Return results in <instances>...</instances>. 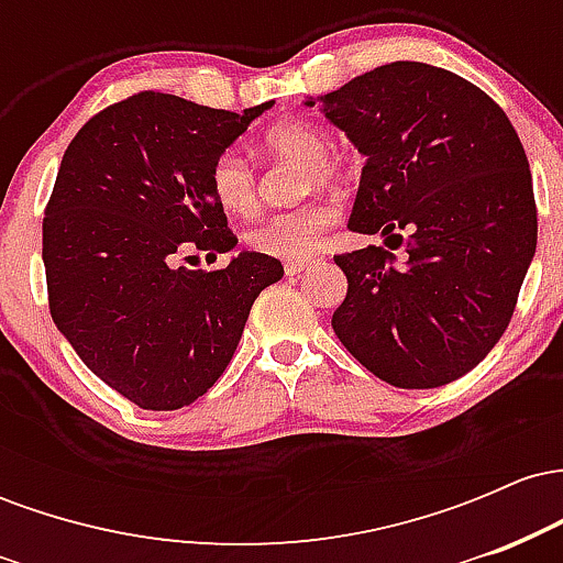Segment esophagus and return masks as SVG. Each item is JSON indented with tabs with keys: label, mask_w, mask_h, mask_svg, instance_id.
<instances>
[{
	"label": "esophagus",
	"mask_w": 563,
	"mask_h": 563,
	"mask_svg": "<svg viewBox=\"0 0 563 563\" xmlns=\"http://www.w3.org/2000/svg\"><path fill=\"white\" fill-rule=\"evenodd\" d=\"M309 267V262H299V260H290L286 262V275H299L303 269Z\"/></svg>",
	"instance_id": "esophagus-1"
}]
</instances>
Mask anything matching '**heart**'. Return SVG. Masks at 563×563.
Returning a JSON list of instances; mask_svg holds the SVG:
<instances>
[{
    "instance_id": "obj_1",
    "label": "heart",
    "mask_w": 563,
    "mask_h": 563,
    "mask_svg": "<svg viewBox=\"0 0 563 563\" xmlns=\"http://www.w3.org/2000/svg\"><path fill=\"white\" fill-rule=\"evenodd\" d=\"M264 147L275 156L303 161L312 166V174L325 183L335 174V164L325 158L328 137L318 126L303 119H283L264 132ZM211 192L224 211L249 217L256 211V179L241 153H222L211 166ZM339 219L333 200H309L290 211H280L262 219L245 235V243L254 251L277 260H309L320 249L325 232Z\"/></svg>"
}]
</instances>
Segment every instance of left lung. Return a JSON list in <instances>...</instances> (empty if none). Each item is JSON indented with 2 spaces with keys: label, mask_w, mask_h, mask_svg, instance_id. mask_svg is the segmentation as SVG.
Wrapping results in <instances>:
<instances>
[{
  "label": "left lung",
  "mask_w": 563,
  "mask_h": 563,
  "mask_svg": "<svg viewBox=\"0 0 563 563\" xmlns=\"http://www.w3.org/2000/svg\"><path fill=\"white\" fill-rule=\"evenodd\" d=\"M365 156L346 228L383 245L333 256V331L399 389L466 376L514 314L538 249L532 174L500 106L452 70L397 60L307 97Z\"/></svg>",
  "instance_id": "8db88e82"
}]
</instances>
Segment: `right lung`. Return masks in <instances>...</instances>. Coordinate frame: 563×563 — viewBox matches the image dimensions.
Instances as JSON below:
<instances>
[{
  "mask_svg": "<svg viewBox=\"0 0 563 563\" xmlns=\"http://www.w3.org/2000/svg\"><path fill=\"white\" fill-rule=\"evenodd\" d=\"M269 108L230 113L140 92L89 119L63 156L42 224L49 312L81 363L142 410L203 397L251 303L283 277L260 251L214 273L174 267L183 251L238 245L211 166Z\"/></svg>",
  "mask_w": 563,
  "mask_h": 563,
  "instance_id": "add662e5",
  "label": "right lung"
}]
</instances>
